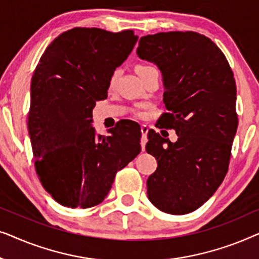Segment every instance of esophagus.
Masks as SVG:
<instances>
[{"mask_svg": "<svg viewBox=\"0 0 259 259\" xmlns=\"http://www.w3.org/2000/svg\"><path fill=\"white\" fill-rule=\"evenodd\" d=\"M147 133H148V127L146 125L141 126V150L145 151V146H146L147 143Z\"/></svg>", "mask_w": 259, "mask_h": 259, "instance_id": "obj_1", "label": "esophagus"}]
</instances>
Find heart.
I'll use <instances>...</instances> for the list:
<instances>
[{
  "instance_id": "1",
  "label": "heart",
  "mask_w": 259,
  "mask_h": 259,
  "mask_svg": "<svg viewBox=\"0 0 259 259\" xmlns=\"http://www.w3.org/2000/svg\"><path fill=\"white\" fill-rule=\"evenodd\" d=\"M152 68H153V67H151V66H147V65H139V66L137 67V70H138V73L141 74V73L146 72V70H148V69H152ZM115 77H116V72H115L114 74H113V76H112V79H111L112 82H114Z\"/></svg>"
}]
</instances>
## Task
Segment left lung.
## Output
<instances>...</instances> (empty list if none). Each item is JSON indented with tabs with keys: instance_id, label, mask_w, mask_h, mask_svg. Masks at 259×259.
<instances>
[{
	"instance_id": "obj_1",
	"label": "left lung",
	"mask_w": 259,
	"mask_h": 259,
	"mask_svg": "<svg viewBox=\"0 0 259 259\" xmlns=\"http://www.w3.org/2000/svg\"><path fill=\"white\" fill-rule=\"evenodd\" d=\"M137 54L162 74L167 112L157 127L178 136L171 143L148 132L146 151L158 162L147 179L148 199L166 213H190L213 196L228 172L238 127L232 69L217 45L194 31L143 36Z\"/></svg>"
}]
</instances>
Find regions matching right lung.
I'll list each match as a JSON object with an SVG mask.
<instances>
[{
	"label": "right lung",
	"mask_w": 259,
	"mask_h": 259,
	"mask_svg": "<svg viewBox=\"0 0 259 259\" xmlns=\"http://www.w3.org/2000/svg\"><path fill=\"white\" fill-rule=\"evenodd\" d=\"M133 30L73 28L48 46L31 77L28 131L45 190L67 207L107 197L116 172L140 153L139 127L123 121L97 136L95 102L107 98L116 67L137 44Z\"/></svg>",
	"instance_id": "add662e5"
}]
</instances>
